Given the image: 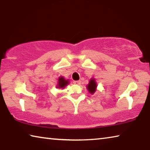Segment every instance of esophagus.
<instances>
[{"instance_id":"obj_1","label":"esophagus","mask_w":150,"mask_h":150,"mask_svg":"<svg viewBox=\"0 0 150 150\" xmlns=\"http://www.w3.org/2000/svg\"><path fill=\"white\" fill-rule=\"evenodd\" d=\"M73 83H74V84H75V85H79L81 83V81H75Z\"/></svg>"}]
</instances>
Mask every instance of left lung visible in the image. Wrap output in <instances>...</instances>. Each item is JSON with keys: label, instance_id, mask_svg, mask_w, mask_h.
Returning <instances> with one entry per match:
<instances>
[{"label": "left lung", "instance_id": "left-lung-1", "mask_svg": "<svg viewBox=\"0 0 150 150\" xmlns=\"http://www.w3.org/2000/svg\"><path fill=\"white\" fill-rule=\"evenodd\" d=\"M96 83L95 82V79H91L89 83L87 85V89L91 93L93 94L96 91Z\"/></svg>", "mask_w": 150, "mask_h": 150}]
</instances>
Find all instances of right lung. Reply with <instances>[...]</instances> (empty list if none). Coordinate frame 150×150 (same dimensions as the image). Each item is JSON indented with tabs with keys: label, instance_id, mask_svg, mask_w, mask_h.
Masks as SVG:
<instances>
[{
	"label": "right lung",
	"instance_id": "obj_1",
	"mask_svg": "<svg viewBox=\"0 0 150 150\" xmlns=\"http://www.w3.org/2000/svg\"><path fill=\"white\" fill-rule=\"evenodd\" d=\"M69 83V81L67 80H65L64 78L61 77L58 79V86L57 87L59 88H64L66 85Z\"/></svg>",
	"mask_w": 150,
	"mask_h": 150
}]
</instances>
